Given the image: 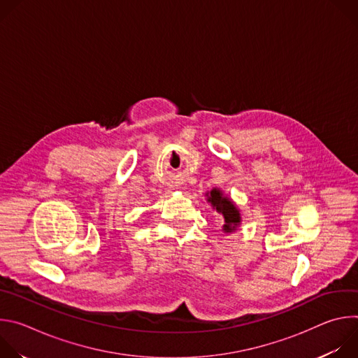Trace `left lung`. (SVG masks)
<instances>
[{"mask_svg":"<svg viewBox=\"0 0 358 358\" xmlns=\"http://www.w3.org/2000/svg\"><path fill=\"white\" fill-rule=\"evenodd\" d=\"M206 195H207V202L218 214V217L224 221V225H222L224 234L235 232L242 224L241 211L236 207V203L228 195H225L221 188H213Z\"/></svg>","mask_w":358,"mask_h":358,"instance_id":"obj_1","label":"left lung"}]
</instances>
